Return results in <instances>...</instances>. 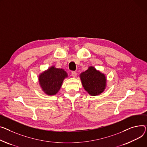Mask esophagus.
<instances>
[{
	"instance_id": "1",
	"label": "esophagus",
	"mask_w": 147,
	"mask_h": 147,
	"mask_svg": "<svg viewBox=\"0 0 147 147\" xmlns=\"http://www.w3.org/2000/svg\"><path fill=\"white\" fill-rule=\"evenodd\" d=\"M71 76L73 77H76L77 76V73L76 71H72L71 72Z\"/></svg>"
}]
</instances>
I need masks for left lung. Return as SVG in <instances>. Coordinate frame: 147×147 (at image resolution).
<instances>
[{
    "label": "left lung",
    "instance_id": "1",
    "mask_svg": "<svg viewBox=\"0 0 147 147\" xmlns=\"http://www.w3.org/2000/svg\"><path fill=\"white\" fill-rule=\"evenodd\" d=\"M80 80L84 90L91 96H98L106 88L107 79L104 73L96 70L93 66L80 74Z\"/></svg>",
    "mask_w": 147,
    "mask_h": 147
}]
</instances>
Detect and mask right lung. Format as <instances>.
Listing matches in <instances>:
<instances>
[{"instance_id": "1", "label": "right lung", "mask_w": 147, "mask_h": 147, "mask_svg": "<svg viewBox=\"0 0 147 147\" xmlns=\"http://www.w3.org/2000/svg\"><path fill=\"white\" fill-rule=\"evenodd\" d=\"M67 77L68 74L64 69L52 65L39 74L38 81L44 93L54 96L60 91L64 80Z\"/></svg>"}]
</instances>
